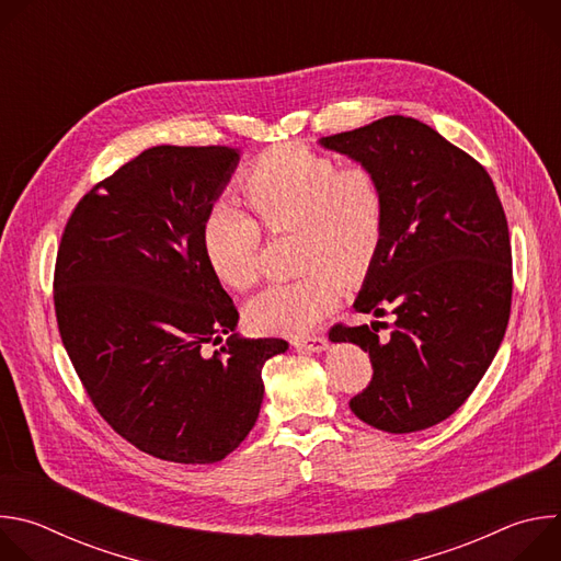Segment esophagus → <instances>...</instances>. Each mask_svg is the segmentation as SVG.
I'll list each match as a JSON object with an SVG mask.
<instances>
[{
    "label": "esophagus",
    "mask_w": 561,
    "mask_h": 561,
    "mask_svg": "<svg viewBox=\"0 0 561 561\" xmlns=\"http://www.w3.org/2000/svg\"><path fill=\"white\" fill-rule=\"evenodd\" d=\"M293 346H295V348H301V351H310V353H322V351H327L329 342H327V337H322V335H310V337L293 340Z\"/></svg>",
    "instance_id": "34e87169"
}]
</instances>
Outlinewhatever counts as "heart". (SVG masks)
Instances as JSON below:
<instances>
[{
  "instance_id": "1",
  "label": "heart",
  "mask_w": 561,
  "mask_h": 561,
  "mask_svg": "<svg viewBox=\"0 0 561 561\" xmlns=\"http://www.w3.org/2000/svg\"><path fill=\"white\" fill-rule=\"evenodd\" d=\"M239 191L266 230H295L297 268L306 271L255 295L247 322L257 333L306 335L337 304L336 275L357 279L370 268L386 224V186L368 164L340 167L331 154L279 144L244 171ZM202 249L226 288L247 290L257 282L262 228L230 199L206 210Z\"/></svg>"
}]
</instances>
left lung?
Wrapping results in <instances>:
<instances>
[{"mask_svg":"<svg viewBox=\"0 0 561 561\" xmlns=\"http://www.w3.org/2000/svg\"><path fill=\"white\" fill-rule=\"evenodd\" d=\"M373 167L386 186L379 251L353 304L394 314L335 324L333 342L368 353L370 383L351 411L386 433H417L450 417L489 370L508 327V221L486 169L420 119L390 115L319 139Z\"/></svg>","mask_w":561,"mask_h":561,"instance_id":"left-lung-1","label":"left lung"}]
</instances>
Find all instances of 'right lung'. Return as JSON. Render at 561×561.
I'll list each match as a JSON object with an SVG mask.
<instances>
[{
	"label": "right lung",
	"instance_id": "add662e5",
	"mask_svg": "<svg viewBox=\"0 0 561 561\" xmlns=\"http://www.w3.org/2000/svg\"><path fill=\"white\" fill-rule=\"evenodd\" d=\"M239 162L228 146H152L70 213L53 299L98 413L135 448L215 463L257 422L264 364L288 344L231 335L239 312L204 249L206 210Z\"/></svg>",
	"mask_w": 561,
	"mask_h": 561
}]
</instances>
